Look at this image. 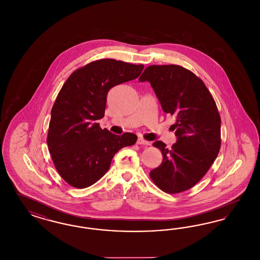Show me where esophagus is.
<instances>
[{"label": "esophagus", "mask_w": 260, "mask_h": 260, "mask_svg": "<svg viewBox=\"0 0 260 260\" xmlns=\"http://www.w3.org/2000/svg\"><path fill=\"white\" fill-rule=\"evenodd\" d=\"M136 143H137L138 145H151V143H150L149 141H146V140H144L143 138H138V139H137V142H136Z\"/></svg>", "instance_id": "esophagus-1"}]
</instances>
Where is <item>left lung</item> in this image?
Masks as SVG:
<instances>
[{"label":"left lung","instance_id":"left-lung-1","mask_svg":"<svg viewBox=\"0 0 260 260\" xmlns=\"http://www.w3.org/2000/svg\"><path fill=\"white\" fill-rule=\"evenodd\" d=\"M148 81L162 110L173 115L176 143L171 149L154 142L162 162L150 172L153 182L167 193L189 189L207 173L220 149V117L216 103L203 81L177 64L150 66L139 77Z\"/></svg>","mask_w":260,"mask_h":260}]
</instances>
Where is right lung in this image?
Segmentation results:
<instances>
[{
  "label": "right lung",
  "mask_w": 260,
  "mask_h": 260,
  "mask_svg": "<svg viewBox=\"0 0 260 260\" xmlns=\"http://www.w3.org/2000/svg\"><path fill=\"white\" fill-rule=\"evenodd\" d=\"M143 64L102 59L73 72L51 109L47 145L60 176L72 187L85 188L109 169L115 154L134 145L137 136L102 129L108 91L137 78Z\"/></svg>",
  "instance_id": "1"
}]
</instances>
